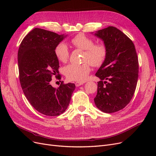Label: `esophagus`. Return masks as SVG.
I'll return each mask as SVG.
<instances>
[{
	"instance_id": "34e87169",
	"label": "esophagus",
	"mask_w": 156,
	"mask_h": 156,
	"mask_svg": "<svg viewBox=\"0 0 156 156\" xmlns=\"http://www.w3.org/2000/svg\"><path fill=\"white\" fill-rule=\"evenodd\" d=\"M83 84V83H79V82H76L75 83V86L76 87H80L81 85Z\"/></svg>"
}]
</instances>
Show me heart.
<instances>
[{
  "label": "heart",
  "instance_id": "heart-1",
  "mask_svg": "<svg viewBox=\"0 0 156 156\" xmlns=\"http://www.w3.org/2000/svg\"><path fill=\"white\" fill-rule=\"evenodd\" d=\"M72 42L76 48L85 51L83 64H70L65 66L64 75L71 81L84 82L90 72V63L94 67L102 65L107 56V48L103 43L95 44L94 40L83 34L75 36ZM55 55L61 62H66L69 58V52L66 44L61 42L55 47Z\"/></svg>",
  "mask_w": 156,
  "mask_h": 156
}]
</instances>
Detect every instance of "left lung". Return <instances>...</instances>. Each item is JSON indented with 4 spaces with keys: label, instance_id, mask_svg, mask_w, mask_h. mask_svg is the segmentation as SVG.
Masks as SVG:
<instances>
[{
    "label": "left lung",
    "instance_id": "1",
    "mask_svg": "<svg viewBox=\"0 0 156 156\" xmlns=\"http://www.w3.org/2000/svg\"><path fill=\"white\" fill-rule=\"evenodd\" d=\"M94 36L107 48L106 58L96 73L100 81L94 103L102 112H115L124 108L133 96L139 77L137 55L133 41L116 27L98 30Z\"/></svg>",
    "mask_w": 156,
    "mask_h": 156
}]
</instances>
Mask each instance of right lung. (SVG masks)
I'll use <instances>...</instances> for the list:
<instances>
[{
    "mask_svg": "<svg viewBox=\"0 0 156 156\" xmlns=\"http://www.w3.org/2000/svg\"><path fill=\"white\" fill-rule=\"evenodd\" d=\"M67 35L35 28L23 40L18 51L20 81L23 93L36 111L58 116L66 110L75 88L73 83L51 86L53 75H59L55 48ZM59 76V79H60Z\"/></svg>",
    "mask_w": 156,
    "mask_h": 156,
    "instance_id": "1",
    "label": "right lung"
}]
</instances>
